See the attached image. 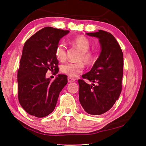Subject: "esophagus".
I'll list each match as a JSON object with an SVG mask.
<instances>
[{"instance_id":"esophagus-1","label":"esophagus","mask_w":146,"mask_h":146,"mask_svg":"<svg viewBox=\"0 0 146 146\" xmlns=\"http://www.w3.org/2000/svg\"><path fill=\"white\" fill-rule=\"evenodd\" d=\"M68 82H73L75 81V79L72 78V77H70V76H69V77L68 78Z\"/></svg>"}]
</instances>
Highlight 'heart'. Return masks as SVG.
Masks as SVG:
<instances>
[{"label":"heart","instance_id":"1","mask_svg":"<svg viewBox=\"0 0 146 146\" xmlns=\"http://www.w3.org/2000/svg\"><path fill=\"white\" fill-rule=\"evenodd\" d=\"M70 43L80 51L77 58L78 62L66 63L61 66V72L70 77H75L81 73L84 69L83 62L86 66H90L95 63V55L90 50L91 43L90 40L83 35H78L70 39ZM55 56L59 61L64 62L67 58V51L65 44L59 43L55 49Z\"/></svg>","mask_w":146,"mask_h":146}]
</instances>
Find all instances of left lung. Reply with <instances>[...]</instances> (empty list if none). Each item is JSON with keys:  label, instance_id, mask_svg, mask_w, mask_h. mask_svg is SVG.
<instances>
[{"label": "left lung", "instance_id": "obj_1", "mask_svg": "<svg viewBox=\"0 0 146 146\" xmlns=\"http://www.w3.org/2000/svg\"><path fill=\"white\" fill-rule=\"evenodd\" d=\"M86 34L99 38L102 51L90 72L82 75L97 84L90 85L83 79L78 80L79 101L89 114L100 115L113 107L122 91L123 56L112 34L102 30Z\"/></svg>", "mask_w": 146, "mask_h": 146}]
</instances>
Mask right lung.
Returning a JSON list of instances; mask_svg holds the SVG:
<instances>
[{
  "label": "right lung",
  "mask_w": 146,
  "mask_h": 146,
  "mask_svg": "<svg viewBox=\"0 0 146 146\" xmlns=\"http://www.w3.org/2000/svg\"><path fill=\"white\" fill-rule=\"evenodd\" d=\"M69 33L46 27L31 36L25 44L17 72L18 98L28 114L46 117L55 109L59 94L68 83L66 75H58L53 81L46 78L48 71H58L55 49L60 39Z\"/></svg>",
  "instance_id": "1"
}]
</instances>
